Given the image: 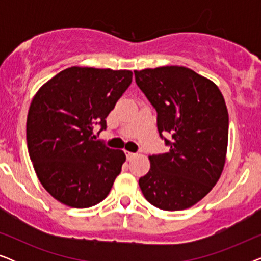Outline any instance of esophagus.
I'll return each mask as SVG.
<instances>
[{
	"mask_svg": "<svg viewBox=\"0 0 261 261\" xmlns=\"http://www.w3.org/2000/svg\"><path fill=\"white\" fill-rule=\"evenodd\" d=\"M126 156H127V159L128 160H132L135 156V153H133V152H128V151H126Z\"/></svg>",
	"mask_w": 261,
	"mask_h": 261,
	"instance_id": "1",
	"label": "esophagus"
}]
</instances>
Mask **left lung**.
<instances>
[{
	"label": "left lung",
	"instance_id": "1",
	"mask_svg": "<svg viewBox=\"0 0 261 261\" xmlns=\"http://www.w3.org/2000/svg\"><path fill=\"white\" fill-rule=\"evenodd\" d=\"M134 74L155 109L160 138L170 147L149 156L151 169L139 179L142 194L162 210L190 208L212 190L226 162L229 119L223 96L212 81L184 66Z\"/></svg>",
	"mask_w": 261,
	"mask_h": 261
}]
</instances>
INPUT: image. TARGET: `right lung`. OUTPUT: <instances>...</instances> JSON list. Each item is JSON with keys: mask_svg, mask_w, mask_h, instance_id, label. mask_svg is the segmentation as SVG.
Listing matches in <instances>:
<instances>
[{"mask_svg": "<svg viewBox=\"0 0 261 261\" xmlns=\"http://www.w3.org/2000/svg\"><path fill=\"white\" fill-rule=\"evenodd\" d=\"M133 73L69 67L42 85L27 116V146L47 192L72 208L102 202L121 172L126 155L92 140L96 124L107 129L109 115Z\"/></svg>", "mask_w": 261, "mask_h": 261, "instance_id": "obj_1", "label": "right lung"}]
</instances>
